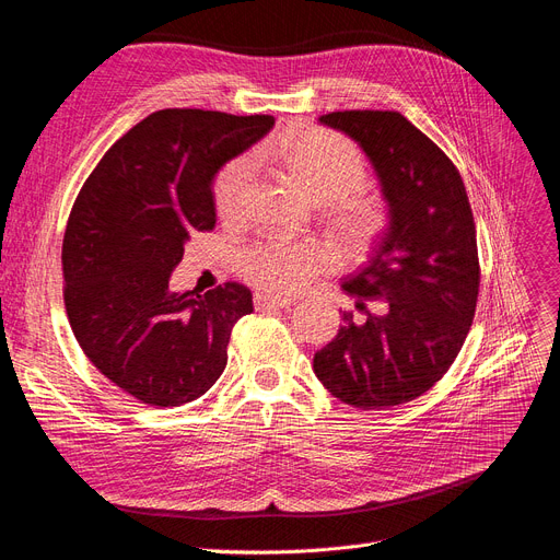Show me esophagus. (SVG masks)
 Listing matches in <instances>:
<instances>
[{
    "mask_svg": "<svg viewBox=\"0 0 560 560\" xmlns=\"http://www.w3.org/2000/svg\"><path fill=\"white\" fill-rule=\"evenodd\" d=\"M294 301L292 299H284V296H278V294H268V292H259L255 294V307L257 310H268V307H287L292 305Z\"/></svg>",
    "mask_w": 560,
    "mask_h": 560,
    "instance_id": "34e87169",
    "label": "esophagus"
}]
</instances>
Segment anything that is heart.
<instances>
[{"label":"heart","instance_id":"b5f03b06","mask_svg":"<svg viewBox=\"0 0 560 560\" xmlns=\"http://www.w3.org/2000/svg\"><path fill=\"white\" fill-rule=\"evenodd\" d=\"M271 155L296 178L317 205H328L335 232L351 253H368L390 225V213L378 199L353 197L368 182L361 151L347 138L328 130H299L280 138ZM253 178V161L238 155L222 167L213 182V202L220 218L243 213ZM338 255L319 238H264L245 250L243 276L268 292H301L312 280L328 273Z\"/></svg>","mask_w":560,"mask_h":560}]
</instances>
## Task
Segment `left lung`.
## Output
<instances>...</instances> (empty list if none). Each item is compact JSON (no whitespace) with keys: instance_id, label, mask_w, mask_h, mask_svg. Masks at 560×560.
<instances>
[{"instance_id":"obj_1","label":"left lung","mask_w":560,"mask_h":560,"mask_svg":"<svg viewBox=\"0 0 560 560\" xmlns=\"http://www.w3.org/2000/svg\"><path fill=\"white\" fill-rule=\"evenodd\" d=\"M319 121L368 153L390 225L342 284L365 322L345 312V326L312 368L345 405H405L448 372L471 328L480 292L474 211L455 163L399 112L345 109Z\"/></svg>"}]
</instances>
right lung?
I'll return each instance as SVG.
<instances>
[{"label": "right lung", "instance_id": "right-lung-1", "mask_svg": "<svg viewBox=\"0 0 560 560\" xmlns=\"http://www.w3.org/2000/svg\"><path fill=\"white\" fill-rule=\"evenodd\" d=\"M268 115L170 107L132 126L89 174L61 245L63 305L84 355L149 407L202 397L228 365L243 284L170 292L195 232L215 228L211 182L273 128Z\"/></svg>", "mask_w": 560, "mask_h": 560}]
</instances>
